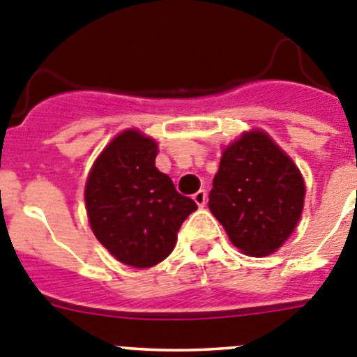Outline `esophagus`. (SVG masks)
<instances>
[{"label": "esophagus", "mask_w": 357, "mask_h": 357, "mask_svg": "<svg viewBox=\"0 0 357 357\" xmlns=\"http://www.w3.org/2000/svg\"><path fill=\"white\" fill-rule=\"evenodd\" d=\"M194 201H195V204H197L199 208L204 206V204H206V192H204V190L195 192V194H194Z\"/></svg>", "instance_id": "obj_1"}]
</instances>
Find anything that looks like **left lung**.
<instances>
[{
	"label": "left lung",
	"instance_id": "left-lung-1",
	"mask_svg": "<svg viewBox=\"0 0 357 357\" xmlns=\"http://www.w3.org/2000/svg\"><path fill=\"white\" fill-rule=\"evenodd\" d=\"M306 186L290 156L252 130L224 149L210 192V211L247 256L272 255L294 233Z\"/></svg>",
	"mask_w": 357,
	"mask_h": 357
}]
</instances>
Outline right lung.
Segmentation results:
<instances>
[{"label":"right lung","mask_w":357,"mask_h":357,"mask_svg":"<svg viewBox=\"0 0 357 357\" xmlns=\"http://www.w3.org/2000/svg\"><path fill=\"white\" fill-rule=\"evenodd\" d=\"M156 155L155 140L137 130L123 131L102 149L85 185L96 238L135 268L155 266L171 255L183 220L197 210L156 169Z\"/></svg>","instance_id":"add662e5"}]
</instances>
